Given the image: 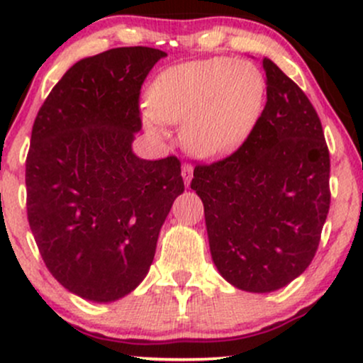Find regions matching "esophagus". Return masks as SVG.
Masks as SVG:
<instances>
[{"label":"esophagus","instance_id":"esophagus-1","mask_svg":"<svg viewBox=\"0 0 363 363\" xmlns=\"http://www.w3.org/2000/svg\"><path fill=\"white\" fill-rule=\"evenodd\" d=\"M182 177H184L186 184H189L191 179H193V165L191 164L182 165Z\"/></svg>","mask_w":363,"mask_h":363}]
</instances>
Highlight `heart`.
<instances>
[{
	"label": "heart",
	"instance_id": "b5f03b06",
	"mask_svg": "<svg viewBox=\"0 0 363 363\" xmlns=\"http://www.w3.org/2000/svg\"><path fill=\"white\" fill-rule=\"evenodd\" d=\"M264 77L252 62L232 57L184 62L162 72L148 90L145 124L182 126L187 152L220 158L242 143L264 101Z\"/></svg>",
	"mask_w": 363,
	"mask_h": 363
}]
</instances>
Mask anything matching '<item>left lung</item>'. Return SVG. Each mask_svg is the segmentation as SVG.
I'll list each match as a JSON object with an SVG mask.
<instances>
[{"label": "left lung", "instance_id": "obj_1", "mask_svg": "<svg viewBox=\"0 0 363 363\" xmlns=\"http://www.w3.org/2000/svg\"><path fill=\"white\" fill-rule=\"evenodd\" d=\"M266 106L244 143L194 167L215 266L240 290L289 285L314 259L331 203L329 150L307 95L272 60Z\"/></svg>", "mask_w": 363, "mask_h": 363}]
</instances>
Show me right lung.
<instances>
[{
	"label": "right lung",
	"instance_id": "obj_1",
	"mask_svg": "<svg viewBox=\"0 0 363 363\" xmlns=\"http://www.w3.org/2000/svg\"><path fill=\"white\" fill-rule=\"evenodd\" d=\"M152 48L85 57L54 85L37 112L25 162L27 216L40 256L65 289L112 302L148 273L174 199L181 162L133 153L140 94Z\"/></svg>",
	"mask_w": 363,
	"mask_h": 363
}]
</instances>
